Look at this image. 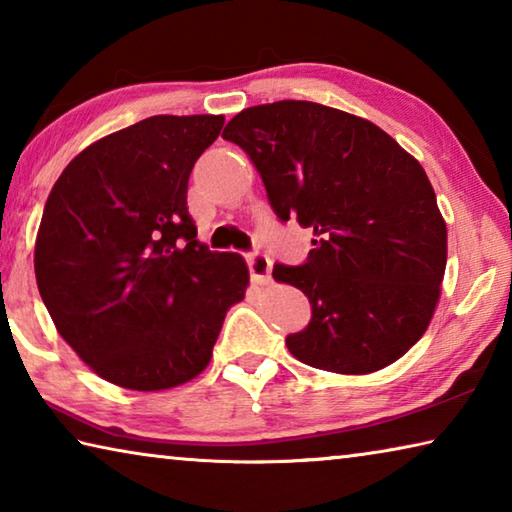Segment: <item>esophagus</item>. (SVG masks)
I'll return each mask as SVG.
<instances>
[{
	"instance_id": "1",
	"label": "esophagus",
	"mask_w": 512,
	"mask_h": 512,
	"mask_svg": "<svg viewBox=\"0 0 512 512\" xmlns=\"http://www.w3.org/2000/svg\"><path fill=\"white\" fill-rule=\"evenodd\" d=\"M248 268H250V277H253L255 284H268L271 282V268L273 262L262 253L248 255Z\"/></svg>"
}]
</instances>
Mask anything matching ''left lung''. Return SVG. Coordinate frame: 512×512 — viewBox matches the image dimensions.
<instances>
[{
	"label": "left lung",
	"instance_id": "obj_1",
	"mask_svg": "<svg viewBox=\"0 0 512 512\" xmlns=\"http://www.w3.org/2000/svg\"><path fill=\"white\" fill-rule=\"evenodd\" d=\"M223 140L241 146L282 221L314 230L307 264L275 282L311 302L287 348L311 368L368 375L422 339L440 300L447 225L422 164L372 121L314 101L241 110Z\"/></svg>",
	"mask_w": 512,
	"mask_h": 512
}]
</instances>
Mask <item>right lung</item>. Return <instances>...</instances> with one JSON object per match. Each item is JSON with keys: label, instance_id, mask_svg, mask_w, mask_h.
I'll return each instance as SVG.
<instances>
[{"label": "right lung", "instance_id": "obj_1", "mask_svg": "<svg viewBox=\"0 0 512 512\" xmlns=\"http://www.w3.org/2000/svg\"><path fill=\"white\" fill-rule=\"evenodd\" d=\"M223 115H155L83 149L51 187L36 282L58 334L131 391L201 375L225 314L246 298L244 257L210 253L187 212L194 162Z\"/></svg>", "mask_w": 512, "mask_h": 512}]
</instances>
